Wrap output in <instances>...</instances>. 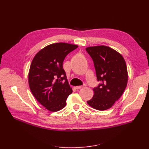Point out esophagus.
Listing matches in <instances>:
<instances>
[{"label": "esophagus", "mask_w": 149, "mask_h": 149, "mask_svg": "<svg viewBox=\"0 0 149 149\" xmlns=\"http://www.w3.org/2000/svg\"><path fill=\"white\" fill-rule=\"evenodd\" d=\"M83 88V86H76V87H75V88H76L77 89H81V88Z\"/></svg>", "instance_id": "34e87169"}]
</instances>
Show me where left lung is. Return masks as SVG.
<instances>
[{"mask_svg": "<svg viewBox=\"0 0 149 149\" xmlns=\"http://www.w3.org/2000/svg\"><path fill=\"white\" fill-rule=\"evenodd\" d=\"M86 50L94 64L97 79L100 83L93 88L94 95L88 104L98 111L111 108L126 88L127 66L121 55L106 46L88 47Z\"/></svg>", "mask_w": 149, "mask_h": 149, "instance_id": "1", "label": "left lung"}]
</instances>
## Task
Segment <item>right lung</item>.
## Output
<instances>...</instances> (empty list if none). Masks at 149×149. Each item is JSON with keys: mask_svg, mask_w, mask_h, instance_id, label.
Masks as SVG:
<instances>
[{"mask_svg": "<svg viewBox=\"0 0 149 149\" xmlns=\"http://www.w3.org/2000/svg\"><path fill=\"white\" fill-rule=\"evenodd\" d=\"M77 48V45L66 43L51 44L39 51L31 63L28 75L31 91L38 102L51 112L65 107L72 92L63 63L67 55Z\"/></svg>", "mask_w": 149, "mask_h": 149, "instance_id": "add662e5", "label": "right lung"}]
</instances>
